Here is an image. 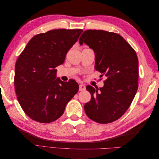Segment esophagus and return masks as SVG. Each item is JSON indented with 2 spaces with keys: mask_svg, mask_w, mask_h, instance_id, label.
I'll return each instance as SVG.
<instances>
[{
  "mask_svg": "<svg viewBox=\"0 0 159 159\" xmlns=\"http://www.w3.org/2000/svg\"><path fill=\"white\" fill-rule=\"evenodd\" d=\"M80 91H84L85 89V85L83 84H80L79 85Z\"/></svg>",
  "mask_w": 159,
  "mask_h": 159,
  "instance_id": "34e87169",
  "label": "esophagus"
}]
</instances>
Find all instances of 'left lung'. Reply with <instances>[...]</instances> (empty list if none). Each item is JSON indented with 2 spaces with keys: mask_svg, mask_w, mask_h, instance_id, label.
<instances>
[{
  "mask_svg": "<svg viewBox=\"0 0 159 159\" xmlns=\"http://www.w3.org/2000/svg\"><path fill=\"white\" fill-rule=\"evenodd\" d=\"M80 44L95 52V68L107 77L103 88L86 89L91 95L84 110L88 117L99 123L116 121L126 112L138 89L139 61L135 51L118 34L88 30L80 38ZM99 90L100 91L98 92Z\"/></svg>",
  "mask_w": 159,
  "mask_h": 159,
  "instance_id": "8db88e82",
  "label": "left lung"
}]
</instances>
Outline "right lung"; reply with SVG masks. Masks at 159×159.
Instances as JSON below:
<instances>
[{
    "instance_id": "add662e5",
    "label": "right lung",
    "mask_w": 159,
    "mask_h": 159,
    "mask_svg": "<svg viewBox=\"0 0 159 159\" xmlns=\"http://www.w3.org/2000/svg\"><path fill=\"white\" fill-rule=\"evenodd\" d=\"M81 29H56L34 36L15 65L14 88L24 111L34 121L48 123L63 115L79 85L56 78V68L78 41Z\"/></svg>"
}]
</instances>
